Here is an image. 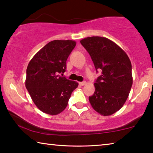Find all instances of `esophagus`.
<instances>
[{"mask_svg":"<svg viewBox=\"0 0 153 153\" xmlns=\"http://www.w3.org/2000/svg\"><path fill=\"white\" fill-rule=\"evenodd\" d=\"M79 84L80 86H84V85H85L86 84V82L85 81H84V82H79Z\"/></svg>","mask_w":153,"mask_h":153,"instance_id":"34e87169","label":"esophagus"}]
</instances>
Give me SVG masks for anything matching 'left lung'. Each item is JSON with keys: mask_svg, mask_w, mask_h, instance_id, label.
<instances>
[{"mask_svg": "<svg viewBox=\"0 0 153 153\" xmlns=\"http://www.w3.org/2000/svg\"><path fill=\"white\" fill-rule=\"evenodd\" d=\"M102 75L94 83L95 92L88 97L100 115H111L124 106L132 84V65L124 50L106 38L93 36L80 40Z\"/></svg>", "mask_w": 153, "mask_h": 153, "instance_id": "8db88e82", "label": "left lung"}]
</instances>
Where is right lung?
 I'll use <instances>...</instances> for the list:
<instances>
[{"label": "right lung", "instance_id": "1", "mask_svg": "<svg viewBox=\"0 0 153 153\" xmlns=\"http://www.w3.org/2000/svg\"><path fill=\"white\" fill-rule=\"evenodd\" d=\"M76 45L74 40L51 41L36 53L27 66L26 88L43 113L56 115L62 112L78 86L76 82L59 76L65 72L67 60Z\"/></svg>", "mask_w": 153, "mask_h": 153}]
</instances>
